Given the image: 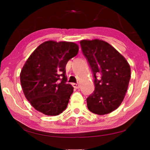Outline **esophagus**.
Listing matches in <instances>:
<instances>
[{
  "instance_id": "34e87169",
  "label": "esophagus",
  "mask_w": 150,
  "mask_h": 150,
  "mask_svg": "<svg viewBox=\"0 0 150 150\" xmlns=\"http://www.w3.org/2000/svg\"><path fill=\"white\" fill-rule=\"evenodd\" d=\"M72 86L74 88H76V89H79L80 88V85L77 83H72Z\"/></svg>"
}]
</instances>
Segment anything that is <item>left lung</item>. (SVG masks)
<instances>
[{
	"label": "left lung",
	"instance_id": "8db88e82",
	"mask_svg": "<svg viewBox=\"0 0 150 150\" xmlns=\"http://www.w3.org/2000/svg\"><path fill=\"white\" fill-rule=\"evenodd\" d=\"M83 54L93 76L95 90L87 98V108L95 114H108L123 101L130 79V67L111 45L102 40H82Z\"/></svg>",
	"mask_w": 150,
	"mask_h": 150
}]
</instances>
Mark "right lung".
Wrapping results in <instances>:
<instances>
[{
  "instance_id": "1",
  "label": "right lung",
  "mask_w": 150,
  "mask_h": 150,
  "mask_svg": "<svg viewBox=\"0 0 150 150\" xmlns=\"http://www.w3.org/2000/svg\"><path fill=\"white\" fill-rule=\"evenodd\" d=\"M73 42L48 41L28 57L20 73L24 96L37 110L55 116L65 110L74 88L67 84L65 66L78 54Z\"/></svg>"
}]
</instances>
